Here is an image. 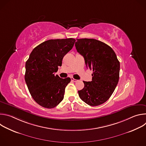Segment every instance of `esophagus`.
<instances>
[{
	"label": "esophagus",
	"mask_w": 146,
	"mask_h": 146,
	"mask_svg": "<svg viewBox=\"0 0 146 146\" xmlns=\"http://www.w3.org/2000/svg\"><path fill=\"white\" fill-rule=\"evenodd\" d=\"M71 80H72V81H73V82H77V81H78L77 80H76V79H74V78H71Z\"/></svg>",
	"instance_id": "34e87169"
}]
</instances>
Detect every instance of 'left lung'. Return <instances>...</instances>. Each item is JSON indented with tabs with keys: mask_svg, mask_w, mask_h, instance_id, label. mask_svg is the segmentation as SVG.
<instances>
[{
	"mask_svg": "<svg viewBox=\"0 0 146 146\" xmlns=\"http://www.w3.org/2000/svg\"><path fill=\"white\" fill-rule=\"evenodd\" d=\"M76 48L84 58L87 68L93 70L91 81H83L78 91L80 99L96 106L106 102L113 94L119 80L120 65L116 54L108 44L94 38H77Z\"/></svg>",
	"mask_w": 146,
	"mask_h": 146,
	"instance_id": "left-lung-1",
	"label": "left lung"
}]
</instances>
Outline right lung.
<instances>
[{"mask_svg": "<svg viewBox=\"0 0 146 146\" xmlns=\"http://www.w3.org/2000/svg\"><path fill=\"white\" fill-rule=\"evenodd\" d=\"M75 41L73 38L47 40L32 50L26 62L25 82L32 97L41 106L52 109L63 100L71 79L61 78L54 73Z\"/></svg>", "mask_w": 146, "mask_h": 146, "instance_id": "right-lung-1", "label": "right lung"}]
</instances>
